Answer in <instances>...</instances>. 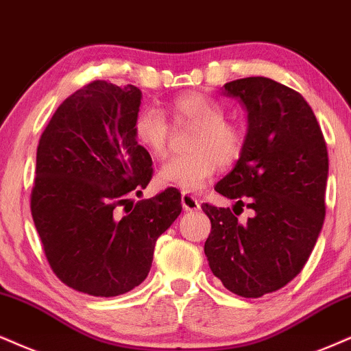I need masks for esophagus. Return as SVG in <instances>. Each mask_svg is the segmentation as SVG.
<instances>
[{"label": "esophagus", "instance_id": "obj_1", "mask_svg": "<svg viewBox=\"0 0 351 351\" xmlns=\"http://www.w3.org/2000/svg\"><path fill=\"white\" fill-rule=\"evenodd\" d=\"M182 208L185 211H198L200 210V202L197 200L192 193L184 192L182 193Z\"/></svg>", "mask_w": 351, "mask_h": 351}]
</instances>
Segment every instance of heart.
<instances>
[{
  "label": "heart",
  "instance_id": "heart-1",
  "mask_svg": "<svg viewBox=\"0 0 351 351\" xmlns=\"http://www.w3.org/2000/svg\"><path fill=\"white\" fill-rule=\"evenodd\" d=\"M172 112L177 123L197 125L190 138L192 151L177 154L159 171V180L197 192L205 187L216 167L231 166L241 158L245 133L237 123L228 122L223 106L205 94L190 93L176 99ZM135 136L156 158H164L171 148V125L159 109L148 107L135 119Z\"/></svg>",
  "mask_w": 351,
  "mask_h": 351
}]
</instances>
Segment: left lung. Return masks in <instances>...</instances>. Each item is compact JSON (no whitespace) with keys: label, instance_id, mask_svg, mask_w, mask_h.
I'll return each mask as SVG.
<instances>
[{"label":"left lung","instance_id":"left-lung-1","mask_svg":"<svg viewBox=\"0 0 351 351\" xmlns=\"http://www.w3.org/2000/svg\"><path fill=\"white\" fill-rule=\"evenodd\" d=\"M223 88L247 110V133L215 190L254 215L241 224L229 208L203 203L211 221L205 255L224 288L261 298L288 285L313 252L326 218L327 146L309 104L288 86L252 76Z\"/></svg>","mask_w":351,"mask_h":351}]
</instances>
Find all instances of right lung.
<instances>
[{
    "label": "right lung",
    "instance_id": "right-lung-1",
    "mask_svg": "<svg viewBox=\"0 0 351 351\" xmlns=\"http://www.w3.org/2000/svg\"><path fill=\"white\" fill-rule=\"evenodd\" d=\"M140 104L136 86L93 81L60 104L37 146L30 211L43 252L64 285L90 296L138 287L182 211L180 193L167 189L119 213L153 177L135 136Z\"/></svg>",
    "mask_w": 351,
    "mask_h": 351
}]
</instances>
